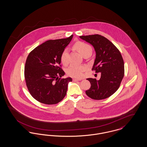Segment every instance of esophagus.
<instances>
[{"instance_id":"obj_1","label":"esophagus","mask_w":147,"mask_h":147,"mask_svg":"<svg viewBox=\"0 0 147 147\" xmlns=\"http://www.w3.org/2000/svg\"><path fill=\"white\" fill-rule=\"evenodd\" d=\"M73 80L74 82H77V81H80V80H82V79H78L74 78V79H73Z\"/></svg>"}]
</instances>
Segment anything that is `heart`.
Returning a JSON list of instances; mask_svg holds the SVG:
<instances>
[{
	"mask_svg": "<svg viewBox=\"0 0 147 147\" xmlns=\"http://www.w3.org/2000/svg\"><path fill=\"white\" fill-rule=\"evenodd\" d=\"M74 47L83 56L89 53H91L92 52L91 46L85 42H77L74 45ZM61 61L64 65H67L69 63V53L68 49H65L63 51L61 56ZM84 70V67L82 65L71 64L68 68L67 72L69 76L80 78L83 77V72Z\"/></svg>",
	"mask_w": 147,
	"mask_h": 147,
	"instance_id": "b5f03b06",
	"label": "heart"
}]
</instances>
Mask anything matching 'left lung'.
Masks as SVG:
<instances>
[{"label":"left lung","mask_w":147,"mask_h":147,"mask_svg":"<svg viewBox=\"0 0 147 147\" xmlns=\"http://www.w3.org/2000/svg\"><path fill=\"white\" fill-rule=\"evenodd\" d=\"M79 37L94 48L96 57L92 70L101 73L99 80L88 78L90 88L86 94L94 100L109 98L119 89L124 77V62L116 47L105 37L100 35L80 36Z\"/></svg>","instance_id":"8db88e82"}]
</instances>
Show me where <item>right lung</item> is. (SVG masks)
I'll return each instance as SVG.
<instances>
[{"label":"right lung","instance_id":"obj_1","mask_svg":"<svg viewBox=\"0 0 147 147\" xmlns=\"http://www.w3.org/2000/svg\"><path fill=\"white\" fill-rule=\"evenodd\" d=\"M73 36L47 41L29 53L25 63V78L28 91L38 101L53 105L65 97L72 79L61 78L65 74L59 67L61 56Z\"/></svg>","mask_w":147,"mask_h":147}]
</instances>
